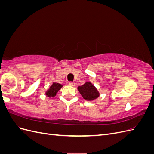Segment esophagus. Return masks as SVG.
Returning <instances> with one entry per match:
<instances>
[{"label": "esophagus", "mask_w": 154, "mask_h": 154, "mask_svg": "<svg viewBox=\"0 0 154 154\" xmlns=\"http://www.w3.org/2000/svg\"><path fill=\"white\" fill-rule=\"evenodd\" d=\"M69 85H70V86H72V87H74L75 86V83L74 82H69Z\"/></svg>", "instance_id": "esophagus-1"}]
</instances>
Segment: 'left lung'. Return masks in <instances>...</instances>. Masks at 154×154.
<instances>
[{
  "label": "left lung",
  "instance_id": "obj_1",
  "mask_svg": "<svg viewBox=\"0 0 154 154\" xmlns=\"http://www.w3.org/2000/svg\"><path fill=\"white\" fill-rule=\"evenodd\" d=\"M78 90L81 95L87 101H92L100 96V93L97 88L90 82L78 87Z\"/></svg>",
  "mask_w": 154,
  "mask_h": 154
}]
</instances>
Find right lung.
<instances>
[{
	"instance_id": "right-lung-1",
	"label": "right lung",
	"mask_w": 154,
	"mask_h": 154,
	"mask_svg": "<svg viewBox=\"0 0 154 154\" xmlns=\"http://www.w3.org/2000/svg\"><path fill=\"white\" fill-rule=\"evenodd\" d=\"M62 87V85L58 83L53 82L52 85H51L49 89L46 91L45 95L49 97H54L57 94V93L58 92V91Z\"/></svg>"
}]
</instances>
